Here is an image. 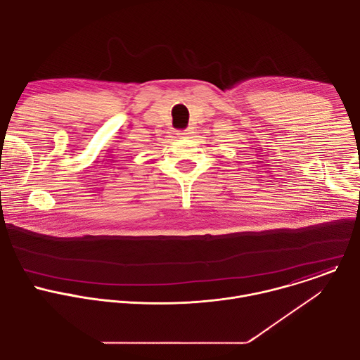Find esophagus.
Here are the masks:
<instances>
[{
	"mask_svg": "<svg viewBox=\"0 0 360 360\" xmlns=\"http://www.w3.org/2000/svg\"><path fill=\"white\" fill-rule=\"evenodd\" d=\"M178 135H182V136H186V135H189V131H188V129H184V131H179V132H178Z\"/></svg>",
	"mask_w": 360,
	"mask_h": 360,
	"instance_id": "obj_1",
	"label": "esophagus"
}]
</instances>
